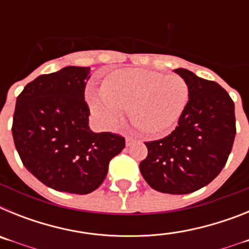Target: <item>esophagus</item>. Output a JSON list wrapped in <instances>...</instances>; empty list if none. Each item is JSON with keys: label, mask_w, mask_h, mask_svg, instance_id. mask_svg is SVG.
I'll return each instance as SVG.
<instances>
[{"label": "esophagus", "mask_w": 249, "mask_h": 249, "mask_svg": "<svg viewBox=\"0 0 249 249\" xmlns=\"http://www.w3.org/2000/svg\"><path fill=\"white\" fill-rule=\"evenodd\" d=\"M133 142H135V138L129 137V136H128V137H126V146H131Z\"/></svg>", "instance_id": "34e87169"}]
</instances>
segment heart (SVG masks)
Segmentation results:
<instances>
[{"label":"heart","instance_id":"b5f03b06","mask_svg":"<svg viewBox=\"0 0 249 249\" xmlns=\"http://www.w3.org/2000/svg\"><path fill=\"white\" fill-rule=\"evenodd\" d=\"M190 100V87L178 74L121 70L109 74L100 91L89 94L91 108L106 126L122 121L123 111L149 135L163 133L179 120Z\"/></svg>","mask_w":249,"mask_h":249}]
</instances>
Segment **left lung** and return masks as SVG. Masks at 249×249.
<instances>
[{
    "label": "left lung",
    "mask_w": 249,
    "mask_h": 249,
    "mask_svg": "<svg viewBox=\"0 0 249 249\" xmlns=\"http://www.w3.org/2000/svg\"><path fill=\"white\" fill-rule=\"evenodd\" d=\"M190 87V100L171 135L144 142L140 163L147 183L162 193L187 195L214 179L227 163L236 137L234 103L214 81L177 68Z\"/></svg>",
    "instance_id": "8db88e82"
}]
</instances>
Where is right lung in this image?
<instances>
[{
	"label": "right lung",
	"mask_w": 249,
	"mask_h": 249,
	"mask_svg": "<svg viewBox=\"0 0 249 249\" xmlns=\"http://www.w3.org/2000/svg\"><path fill=\"white\" fill-rule=\"evenodd\" d=\"M89 67L41 74L16 100L12 136L19 158L38 181L59 192L87 195L105 181L124 137L89 129L85 89Z\"/></svg>",
	"instance_id": "1"
}]
</instances>
